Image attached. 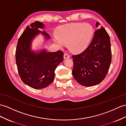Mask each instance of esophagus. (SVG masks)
<instances>
[{"mask_svg": "<svg viewBox=\"0 0 126 126\" xmlns=\"http://www.w3.org/2000/svg\"><path fill=\"white\" fill-rule=\"evenodd\" d=\"M70 57V56L68 53H65L63 55L64 59H67V58H69Z\"/></svg>", "mask_w": 126, "mask_h": 126, "instance_id": "1", "label": "esophagus"}]
</instances>
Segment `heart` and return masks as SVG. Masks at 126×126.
<instances>
[{
    "instance_id": "heart-1",
    "label": "heart",
    "mask_w": 126,
    "mask_h": 126,
    "mask_svg": "<svg viewBox=\"0 0 126 126\" xmlns=\"http://www.w3.org/2000/svg\"><path fill=\"white\" fill-rule=\"evenodd\" d=\"M94 35L90 24L73 23L59 27L54 40L59 45L68 44L69 50L74 53H81L89 45Z\"/></svg>"
}]
</instances>
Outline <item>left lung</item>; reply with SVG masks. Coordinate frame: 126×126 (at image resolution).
<instances>
[{
  "instance_id": "left-lung-1",
  "label": "left lung",
  "mask_w": 126,
  "mask_h": 126,
  "mask_svg": "<svg viewBox=\"0 0 126 126\" xmlns=\"http://www.w3.org/2000/svg\"><path fill=\"white\" fill-rule=\"evenodd\" d=\"M100 23L97 22L96 27ZM72 74L79 83L92 87L100 83L109 72L112 60L110 36L103 27L95 31L93 41L81 53L72 56Z\"/></svg>"
}]
</instances>
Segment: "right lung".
Instances as JSON below:
<instances>
[{
  "label": "right lung",
  "instance_id": "add662e5",
  "mask_svg": "<svg viewBox=\"0 0 126 126\" xmlns=\"http://www.w3.org/2000/svg\"><path fill=\"white\" fill-rule=\"evenodd\" d=\"M44 24L39 21L26 27L18 40L15 52L18 73L24 84L35 89L46 88L54 79L57 66L63 60V53L59 50L48 52L45 49L39 52L32 50V43L35 36L43 35L47 39L50 37L43 29Z\"/></svg>",
  "mask_w": 126,
  "mask_h": 126
}]
</instances>
